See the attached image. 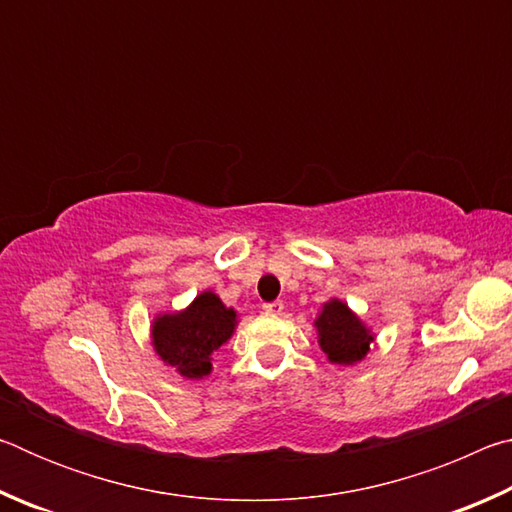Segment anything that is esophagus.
<instances>
[{
  "label": "esophagus",
  "instance_id": "34e87169",
  "mask_svg": "<svg viewBox=\"0 0 512 512\" xmlns=\"http://www.w3.org/2000/svg\"><path fill=\"white\" fill-rule=\"evenodd\" d=\"M282 309H284V302L282 300L264 302V311H268V314H282Z\"/></svg>",
  "mask_w": 512,
  "mask_h": 512
}]
</instances>
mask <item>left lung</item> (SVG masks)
Here are the masks:
<instances>
[{
    "instance_id": "8db88e82",
    "label": "left lung",
    "mask_w": 512,
    "mask_h": 512,
    "mask_svg": "<svg viewBox=\"0 0 512 512\" xmlns=\"http://www.w3.org/2000/svg\"><path fill=\"white\" fill-rule=\"evenodd\" d=\"M320 348L332 363L352 366L361 361L375 339L341 300H329L316 320Z\"/></svg>"
}]
</instances>
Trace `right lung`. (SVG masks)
Here are the masks:
<instances>
[{"label": "right lung", "mask_w": 512, "mask_h": 512, "mask_svg": "<svg viewBox=\"0 0 512 512\" xmlns=\"http://www.w3.org/2000/svg\"><path fill=\"white\" fill-rule=\"evenodd\" d=\"M235 325L237 311L225 307L212 291H205L180 314L153 320V348L183 377L203 379L212 370V352L230 339Z\"/></svg>", "instance_id": "1"}]
</instances>
